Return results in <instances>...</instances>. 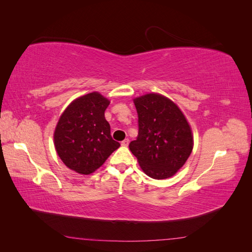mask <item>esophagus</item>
I'll list each match as a JSON object with an SVG mask.
<instances>
[{"instance_id":"esophagus-1","label":"esophagus","mask_w":252,"mask_h":252,"mask_svg":"<svg viewBox=\"0 0 252 252\" xmlns=\"http://www.w3.org/2000/svg\"><path fill=\"white\" fill-rule=\"evenodd\" d=\"M128 144H129V140H128V139H125L124 141H122V143H121V145H122V146H123V147H127Z\"/></svg>"}]
</instances>
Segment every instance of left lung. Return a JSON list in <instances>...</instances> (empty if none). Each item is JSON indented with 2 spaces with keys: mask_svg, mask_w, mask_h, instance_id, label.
Masks as SVG:
<instances>
[{
  "mask_svg": "<svg viewBox=\"0 0 252 252\" xmlns=\"http://www.w3.org/2000/svg\"><path fill=\"white\" fill-rule=\"evenodd\" d=\"M139 133L129 149L148 177H172L192 151L191 129L184 114L168 98L149 94L134 100Z\"/></svg>",
  "mask_w": 252,
  "mask_h": 252,
  "instance_id": "left-lung-1",
  "label": "left lung"
}]
</instances>
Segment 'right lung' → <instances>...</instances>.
<instances>
[{
  "label": "right lung",
  "mask_w": 252,
  "mask_h": 252,
  "mask_svg": "<svg viewBox=\"0 0 252 252\" xmlns=\"http://www.w3.org/2000/svg\"><path fill=\"white\" fill-rule=\"evenodd\" d=\"M109 101L97 93L74 100L61 116L55 146L63 163L81 174H90L104 164L120 143L110 134L105 119Z\"/></svg>",
  "instance_id": "add662e5"
}]
</instances>
